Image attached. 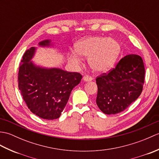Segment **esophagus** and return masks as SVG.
I'll return each instance as SVG.
<instances>
[{"instance_id":"obj_1","label":"esophagus","mask_w":159,"mask_h":159,"mask_svg":"<svg viewBox=\"0 0 159 159\" xmlns=\"http://www.w3.org/2000/svg\"><path fill=\"white\" fill-rule=\"evenodd\" d=\"M83 80L85 82H88V81H92V80H93V79H92V77H90V76H84V77L83 78Z\"/></svg>"}]
</instances>
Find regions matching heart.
Segmentation results:
<instances>
[{"mask_svg":"<svg viewBox=\"0 0 159 159\" xmlns=\"http://www.w3.org/2000/svg\"><path fill=\"white\" fill-rule=\"evenodd\" d=\"M75 53L68 55L69 61L78 66L81 61L80 56L88 57V63L96 72H105L112 68L119 58L121 46L117 40L105 37H89L76 42Z\"/></svg>","mask_w":159,"mask_h":159,"instance_id":"obj_1","label":"heart"}]
</instances>
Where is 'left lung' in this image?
<instances>
[{"label":"left lung","instance_id":"1","mask_svg":"<svg viewBox=\"0 0 159 159\" xmlns=\"http://www.w3.org/2000/svg\"><path fill=\"white\" fill-rule=\"evenodd\" d=\"M145 68L142 58L128 55L116 68L96 79V104L104 113L116 114L135 101L143 89Z\"/></svg>","mask_w":159,"mask_h":159}]
</instances>
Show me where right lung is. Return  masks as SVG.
Segmentation results:
<instances>
[{"label": "right lung", "mask_w": 159, "mask_h": 159, "mask_svg": "<svg viewBox=\"0 0 159 159\" xmlns=\"http://www.w3.org/2000/svg\"><path fill=\"white\" fill-rule=\"evenodd\" d=\"M43 48H54L50 39L39 42ZM37 50L31 47L24 54L18 72V87L28 108L45 120L59 118L69 100L74 87L82 76L57 67L40 66L33 61Z\"/></svg>", "instance_id": "1"}]
</instances>
